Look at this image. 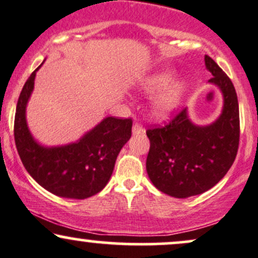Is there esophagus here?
Returning <instances> with one entry per match:
<instances>
[{
    "label": "esophagus",
    "instance_id": "1",
    "mask_svg": "<svg viewBox=\"0 0 258 258\" xmlns=\"http://www.w3.org/2000/svg\"><path fill=\"white\" fill-rule=\"evenodd\" d=\"M132 134H134V136L143 135L144 134V128L142 126H141L140 123H135L134 127H132Z\"/></svg>",
    "mask_w": 258,
    "mask_h": 258
}]
</instances>
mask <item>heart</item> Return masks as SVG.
Here are the masks:
<instances>
[{
  "label": "heart",
  "mask_w": 258,
  "mask_h": 258,
  "mask_svg": "<svg viewBox=\"0 0 258 258\" xmlns=\"http://www.w3.org/2000/svg\"><path fill=\"white\" fill-rule=\"evenodd\" d=\"M172 75L168 71L158 72L151 77L146 78L142 83V89L146 93H153L165 87L171 81ZM186 84L182 81H174L163 90H160L152 101V111L155 117L163 118L170 115L177 105L185 93Z\"/></svg>",
  "instance_id": "heart-1"
}]
</instances>
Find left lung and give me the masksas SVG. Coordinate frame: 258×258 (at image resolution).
<instances>
[{
  "label": "left lung",
  "mask_w": 258,
  "mask_h": 258,
  "mask_svg": "<svg viewBox=\"0 0 258 258\" xmlns=\"http://www.w3.org/2000/svg\"><path fill=\"white\" fill-rule=\"evenodd\" d=\"M209 83L223 94L222 114L207 126H197L183 109L164 127L147 131L151 148L146 168L153 185L176 198L201 195L217 185L233 165L239 148V103L230 78L205 56Z\"/></svg>",
  "instance_id": "left-lung-1"
}]
</instances>
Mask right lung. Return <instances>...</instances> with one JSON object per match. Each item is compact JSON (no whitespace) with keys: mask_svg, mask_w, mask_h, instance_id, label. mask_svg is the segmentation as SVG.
Masks as SVG:
<instances>
[{"mask_svg":"<svg viewBox=\"0 0 258 258\" xmlns=\"http://www.w3.org/2000/svg\"><path fill=\"white\" fill-rule=\"evenodd\" d=\"M41 64L25 82L17 103V151L25 170L51 194L75 200L92 197L109 182L116 158L131 137L132 120L109 116L77 142L57 147L41 146L30 134L25 117L36 72Z\"/></svg>","mask_w":258,"mask_h":258,"instance_id":"right-lung-1","label":"right lung"}]
</instances>
